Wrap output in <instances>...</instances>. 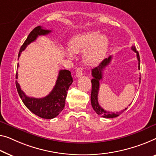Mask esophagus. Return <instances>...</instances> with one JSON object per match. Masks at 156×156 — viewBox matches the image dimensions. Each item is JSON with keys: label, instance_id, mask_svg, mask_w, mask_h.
I'll return each mask as SVG.
<instances>
[{"label": "esophagus", "instance_id": "34e87169", "mask_svg": "<svg viewBox=\"0 0 156 156\" xmlns=\"http://www.w3.org/2000/svg\"><path fill=\"white\" fill-rule=\"evenodd\" d=\"M76 76H77L78 78L80 77V76L83 75V68H81V67H79V68L76 69Z\"/></svg>", "mask_w": 156, "mask_h": 156}]
</instances>
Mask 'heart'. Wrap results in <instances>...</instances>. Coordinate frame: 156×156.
I'll return each instance as SVG.
<instances>
[{
  "label": "heart",
  "instance_id": "heart-1",
  "mask_svg": "<svg viewBox=\"0 0 156 156\" xmlns=\"http://www.w3.org/2000/svg\"><path fill=\"white\" fill-rule=\"evenodd\" d=\"M109 45L107 35L99 34V31H88L78 34L71 38L70 49L65 53L72 58L73 54L83 53V59L86 64L94 66L98 64L105 56Z\"/></svg>",
  "mask_w": 156,
  "mask_h": 156
}]
</instances>
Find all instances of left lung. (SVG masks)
Wrapping results in <instances>:
<instances>
[{"label": "left lung", "mask_w": 156, "mask_h": 156, "mask_svg": "<svg viewBox=\"0 0 156 156\" xmlns=\"http://www.w3.org/2000/svg\"><path fill=\"white\" fill-rule=\"evenodd\" d=\"M132 50L136 53V58H137L139 62V66L138 69L140 70V58H139V55L138 51H136V48L134 46H132ZM112 59V56H109L108 58L104 59L102 61L98 66L95 67L92 70V79L91 80L92 82V92H91V104L93 109H94L95 112H96L99 115H101V117L106 118H115L117 116L120 115V114L123 112V111L126 110L127 108H125L123 109L122 111H120V112H110V111H107L102 108L100 105L99 104L98 102V93L99 90V80L102 79V76H103V71L105 69L106 66H108L111 61ZM141 78H139V83H140Z\"/></svg>", "instance_id": "obj_1"}]
</instances>
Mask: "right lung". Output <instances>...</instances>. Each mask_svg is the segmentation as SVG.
<instances>
[{
    "label": "right lung",
    "mask_w": 156,
    "mask_h": 156,
    "mask_svg": "<svg viewBox=\"0 0 156 156\" xmlns=\"http://www.w3.org/2000/svg\"><path fill=\"white\" fill-rule=\"evenodd\" d=\"M52 31L51 30L43 29L42 27L38 26L32 30L29 34L26 41L21 47L18 55V59L21 52L24 51L28 45L36 40L39 36H45ZM19 64H17V69ZM18 78L17 71L16 73V79ZM73 83V78L71 72L69 70H60L56 81V84L52 91L43 98H34L27 97L25 93L21 90L20 84L16 80V87L23 103L29 111L35 115L45 119H52L59 114L65 106V100L67 96V91Z\"/></svg>",
    "instance_id": "add662e5"
}]
</instances>
